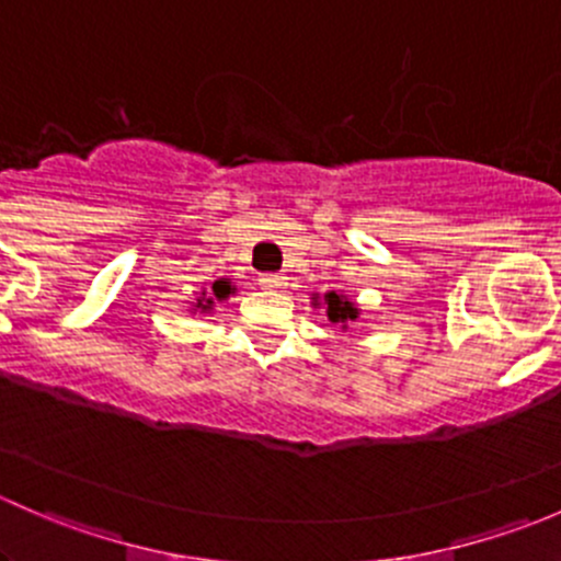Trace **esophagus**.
I'll list each match as a JSON object with an SVG mask.
<instances>
[{
    "instance_id": "34e87169",
    "label": "esophagus",
    "mask_w": 561,
    "mask_h": 561,
    "mask_svg": "<svg viewBox=\"0 0 561 561\" xmlns=\"http://www.w3.org/2000/svg\"><path fill=\"white\" fill-rule=\"evenodd\" d=\"M257 282L263 290H282L287 285V279L282 274H260Z\"/></svg>"
}]
</instances>
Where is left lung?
Listing matches in <instances>:
<instances>
[{"label": "left lung", "instance_id": "obj_1", "mask_svg": "<svg viewBox=\"0 0 561 561\" xmlns=\"http://www.w3.org/2000/svg\"><path fill=\"white\" fill-rule=\"evenodd\" d=\"M312 307L314 309H325L328 320L336 322V325H342V331H347L350 322L358 320V317H360L358 304H355L353 298L344 296V293H339V290H328L325 296L314 293Z\"/></svg>", "mask_w": 561, "mask_h": 561}]
</instances>
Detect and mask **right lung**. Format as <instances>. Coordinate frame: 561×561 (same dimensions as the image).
<instances>
[{
  "label": "right lung",
  "instance_id": "obj_1",
  "mask_svg": "<svg viewBox=\"0 0 561 561\" xmlns=\"http://www.w3.org/2000/svg\"><path fill=\"white\" fill-rule=\"evenodd\" d=\"M230 296H236V285L230 279H217L211 287H203L201 293H197V298L192 301V314H211L214 307H217V301H228Z\"/></svg>",
  "mask_w": 561,
  "mask_h": 561
}]
</instances>
